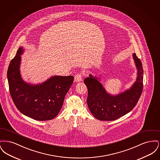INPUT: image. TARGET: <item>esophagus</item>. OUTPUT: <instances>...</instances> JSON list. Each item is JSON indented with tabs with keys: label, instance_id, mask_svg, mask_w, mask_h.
I'll list each match as a JSON object with an SVG mask.
<instances>
[{
	"label": "esophagus",
	"instance_id": "1",
	"mask_svg": "<svg viewBox=\"0 0 160 160\" xmlns=\"http://www.w3.org/2000/svg\"><path fill=\"white\" fill-rule=\"evenodd\" d=\"M83 80V76L82 74H78L74 77V81L76 82H80Z\"/></svg>",
	"mask_w": 160,
	"mask_h": 160
}]
</instances>
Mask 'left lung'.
Masks as SVG:
<instances>
[{"mask_svg":"<svg viewBox=\"0 0 160 160\" xmlns=\"http://www.w3.org/2000/svg\"><path fill=\"white\" fill-rule=\"evenodd\" d=\"M132 58L137 68L136 82L129 89L112 95L106 91L99 77L89 75L84 82L88 89L87 104L92 115L100 121H114L127 114L136 106L143 91V69L136 54Z\"/></svg>","mask_w":160,"mask_h":160,"instance_id":"8db88e82","label":"left lung"}]
</instances>
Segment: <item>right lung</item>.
I'll return each instance as SVG.
<instances>
[{
    "mask_svg": "<svg viewBox=\"0 0 160 160\" xmlns=\"http://www.w3.org/2000/svg\"><path fill=\"white\" fill-rule=\"evenodd\" d=\"M24 50L23 47L18 49L8 67L7 77L12 99L18 110L26 116L37 121L53 119L62 108L74 77L53 76L36 84L24 81L20 64Z\"/></svg>",
    "mask_w": 160,
    "mask_h": 160,
    "instance_id": "right-lung-1",
    "label": "right lung"
}]
</instances>
